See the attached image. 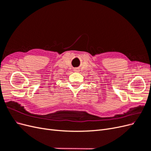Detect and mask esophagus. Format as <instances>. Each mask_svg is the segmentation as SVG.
I'll return each instance as SVG.
<instances>
[{"mask_svg": "<svg viewBox=\"0 0 151 151\" xmlns=\"http://www.w3.org/2000/svg\"><path fill=\"white\" fill-rule=\"evenodd\" d=\"M76 72H79V70L78 69H76V70H74Z\"/></svg>", "mask_w": 151, "mask_h": 151, "instance_id": "1", "label": "esophagus"}]
</instances>
